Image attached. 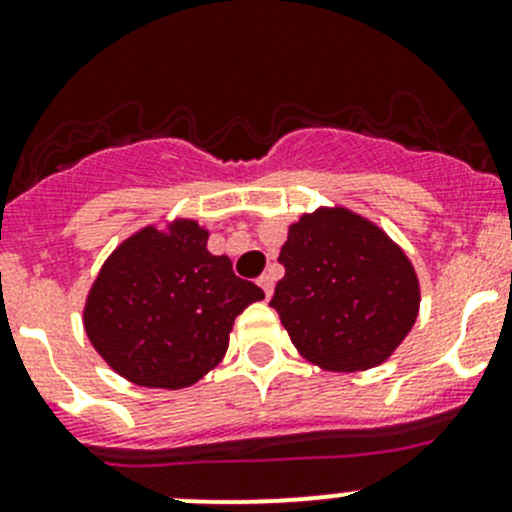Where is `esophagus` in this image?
I'll return each instance as SVG.
<instances>
[{"instance_id": "1", "label": "esophagus", "mask_w": 512, "mask_h": 512, "mask_svg": "<svg viewBox=\"0 0 512 512\" xmlns=\"http://www.w3.org/2000/svg\"><path fill=\"white\" fill-rule=\"evenodd\" d=\"M257 285L265 289V297H272V289H275V277L267 275V272H265V275H262L260 280H257Z\"/></svg>"}]
</instances>
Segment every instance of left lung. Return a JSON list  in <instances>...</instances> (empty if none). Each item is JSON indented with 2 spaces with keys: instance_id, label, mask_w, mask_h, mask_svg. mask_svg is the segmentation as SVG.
<instances>
[{
  "instance_id": "left-lung-1",
  "label": "left lung",
  "mask_w": 512,
  "mask_h": 512,
  "mask_svg": "<svg viewBox=\"0 0 512 512\" xmlns=\"http://www.w3.org/2000/svg\"><path fill=\"white\" fill-rule=\"evenodd\" d=\"M270 307L297 352L327 371L384 364L414 327L421 289L406 252L371 220L319 208L289 225Z\"/></svg>"
}]
</instances>
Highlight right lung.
<instances>
[{
  "instance_id": "1",
  "label": "right lung",
  "mask_w": 512,
  "mask_h": 512,
  "mask_svg": "<svg viewBox=\"0 0 512 512\" xmlns=\"http://www.w3.org/2000/svg\"><path fill=\"white\" fill-rule=\"evenodd\" d=\"M260 299L265 292L240 280L230 257L210 255L205 227L175 220L111 252L86 297L84 329L123 379L185 389L220 364L235 317Z\"/></svg>"
}]
</instances>
